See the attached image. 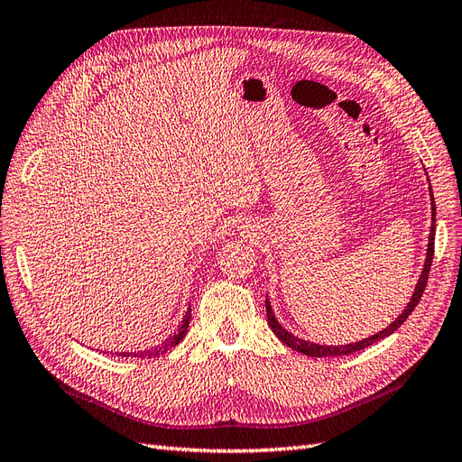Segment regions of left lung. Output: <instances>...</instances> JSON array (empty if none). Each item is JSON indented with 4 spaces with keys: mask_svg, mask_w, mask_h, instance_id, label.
Returning a JSON list of instances; mask_svg holds the SVG:
<instances>
[{
    "mask_svg": "<svg viewBox=\"0 0 462 462\" xmlns=\"http://www.w3.org/2000/svg\"><path fill=\"white\" fill-rule=\"evenodd\" d=\"M431 192V189H430ZM433 235H436V204H433V194H431V233H430V241H428V253H426V260H424V268H422V273L420 277H418V283L414 287V292H412V299L411 302L404 306V310L395 318V321H391V324L382 329L380 333L372 335V337H366L362 341H356V343H348V345H319V343H312V341H306V339H300V337H295L291 331H287L282 324H279L273 310H272V304H270V299H265V314H268V324L272 328V331L277 335L279 341H283L287 346L295 348V351L306 355V356H316V358H321V356H341V355H353L356 351H362V348H368L370 345L382 341L385 337H389L391 333H393L395 329H399L402 326V321L407 319L412 310L416 309V304L420 302L422 299V292L426 289V283H428V275H430V265H431V260H433Z\"/></svg>",
    "mask_w": 462,
    "mask_h": 462,
    "instance_id": "1",
    "label": "left lung"
}]
</instances>
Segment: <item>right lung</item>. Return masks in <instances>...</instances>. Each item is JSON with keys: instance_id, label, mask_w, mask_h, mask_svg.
<instances>
[{"instance_id": "add662e5", "label": "right lung", "mask_w": 462, "mask_h": 462, "mask_svg": "<svg viewBox=\"0 0 462 462\" xmlns=\"http://www.w3.org/2000/svg\"><path fill=\"white\" fill-rule=\"evenodd\" d=\"M189 324H190V309L187 310V314H185L183 321H180L179 329H177L173 335H170V339H165L162 345H158V346H152V348H146V351H134V353H116V355H117V356H134V358H153V356H158V355L165 353L167 348H170V346H175V345H179L180 341H183L185 333H187V329H189Z\"/></svg>"}]
</instances>
